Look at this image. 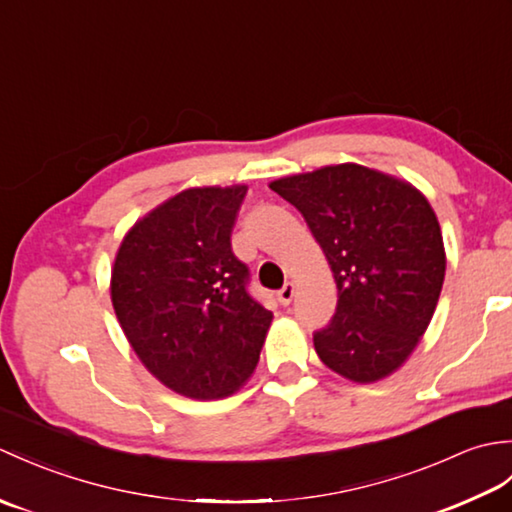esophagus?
<instances>
[{
	"label": "esophagus",
	"mask_w": 512,
	"mask_h": 512,
	"mask_svg": "<svg viewBox=\"0 0 512 512\" xmlns=\"http://www.w3.org/2000/svg\"><path fill=\"white\" fill-rule=\"evenodd\" d=\"M292 297H295V284H290V281H288V284L277 292V299H279L281 306H290Z\"/></svg>",
	"instance_id": "obj_1"
}]
</instances>
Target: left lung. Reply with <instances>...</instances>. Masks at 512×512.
I'll use <instances>...</instances> for the list:
<instances>
[{"instance_id": "8db88e82", "label": "left lung", "mask_w": 512, "mask_h": 512, "mask_svg": "<svg viewBox=\"0 0 512 512\" xmlns=\"http://www.w3.org/2000/svg\"><path fill=\"white\" fill-rule=\"evenodd\" d=\"M297 206L339 290L314 332L332 372L376 383L407 361L436 312L447 255L438 217L409 182L354 162L270 182Z\"/></svg>"}]
</instances>
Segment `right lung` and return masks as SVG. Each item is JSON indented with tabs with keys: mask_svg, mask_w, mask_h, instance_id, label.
<instances>
[{
	"mask_svg": "<svg viewBox=\"0 0 512 512\" xmlns=\"http://www.w3.org/2000/svg\"><path fill=\"white\" fill-rule=\"evenodd\" d=\"M248 187L187 189L138 220L118 248L112 306L140 361L195 400L231 396L259 361L273 312L248 295L231 248Z\"/></svg>",
	"mask_w": 512,
	"mask_h": 512,
	"instance_id": "obj_1",
	"label": "right lung"
}]
</instances>
